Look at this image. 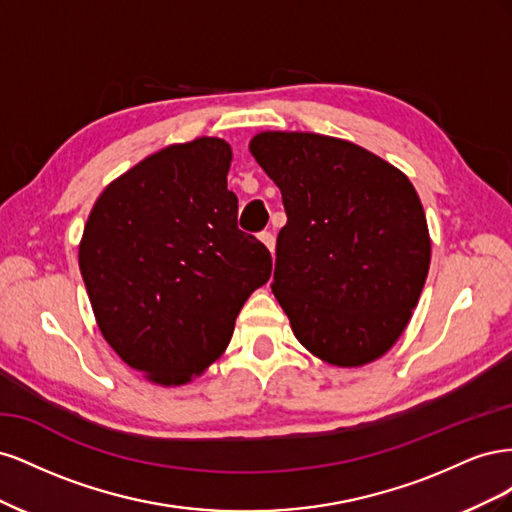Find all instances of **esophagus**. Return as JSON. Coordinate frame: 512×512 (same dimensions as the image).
<instances>
[{"label": "esophagus", "mask_w": 512, "mask_h": 512, "mask_svg": "<svg viewBox=\"0 0 512 512\" xmlns=\"http://www.w3.org/2000/svg\"><path fill=\"white\" fill-rule=\"evenodd\" d=\"M262 243H265L267 245V250L273 254L275 252V237L271 235V232L269 230H265V232H260V237H258Z\"/></svg>", "instance_id": "obj_1"}]
</instances>
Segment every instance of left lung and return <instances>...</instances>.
<instances>
[{"instance_id":"obj_1","label":"left lung","mask_w":512,"mask_h":512,"mask_svg":"<svg viewBox=\"0 0 512 512\" xmlns=\"http://www.w3.org/2000/svg\"><path fill=\"white\" fill-rule=\"evenodd\" d=\"M250 151L288 215L271 290L294 337L329 365L380 359L408 327L429 271L414 185L376 153L316 132H260Z\"/></svg>"}]
</instances>
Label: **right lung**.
<instances>
[{
    "instance_id": "right-lung-1",
    "label": "right lung",
    "mask_w": 512,
    "mask_h": 512,
    "mask_svg": "<svg viewBox=\"0 0 512 512\" xmlns=\"http://www.w3.org/2000/svg\"><path fill=\"white\" fill-rule=\"evenodd\" d=\"M230 162L222 138L168 145L108 183L87 218L79 267L96 322L153 384L203 374L271 275L267 247L237 228Z\"/></svg>"
}]
</instances>
